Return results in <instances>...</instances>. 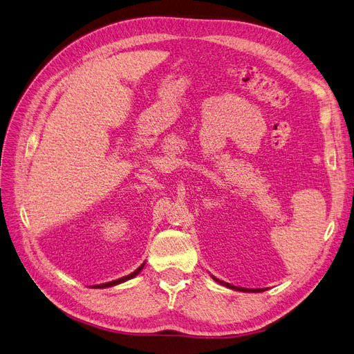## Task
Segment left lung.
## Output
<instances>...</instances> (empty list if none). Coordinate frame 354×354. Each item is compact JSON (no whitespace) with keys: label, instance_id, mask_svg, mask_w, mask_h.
I'll use <instances>...</instances> for the list:
<instances>
[{"label":"left lung","instance_id":"left-lung-1","mask_svg":"<svg viewBox=\"0 0 354 354\" xmlns=\"http://www.w3.org/2000/svg\"><path fill=\"white\" fill-rule=\"evenodd\" d=\"M213 279H214V281H218V282H219V283H222V285H225V287H227V288H232V290H236V291H244V292H259V291H263V290H260V288H241V287H235V285H231V283H227V282L219 281V279H216L214 277H213Z\"/></svg>","mask_w":354,"mask_h":354}]
</instances>
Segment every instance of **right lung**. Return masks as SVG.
Masks as SVG:
<instances>
[{
    "mask_svg": "<svg viewBox=\"0 0 354 354\" xmlns=\"http://www.w3.org/2000/svg\"><path fill=\"white\" fill-rule=\"evenodd\" d=\"M142 268H144V263L136 269L135 272H132V273H129L128 277H123V278H120V279H116V281H111V282H107V283H101V285H95L94 288H106V287H113V285H118V283H120V282H124V281H128V279H131V278H133V277H136L138 275V273L142 270Z\"/></svg>",
    "mask_w": 354,
    "mask_h": 354,
    "instance_id": "right-lung-1",
    "label": "right lung"
}]
</instances>
